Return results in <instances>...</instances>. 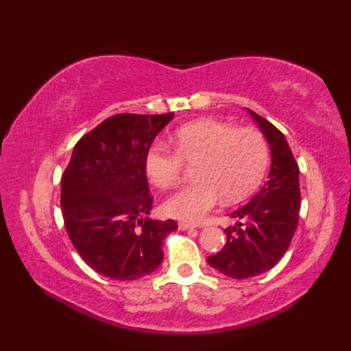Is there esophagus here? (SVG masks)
I'll return each instance as SVG.
<instances>
[{
    "mask_svg": "<svg viewBox=\"0 0 351 351\" xmlns=\"http://www.w3.org/2000/svg\"><path fill=\"white\" fill-rule=\"evenodd\" d=\"M178 228H180L181 230H187V229H195L196 226L191 225V223H187V221H180L178 223Z\"/></svg>",
    "mask_w": 351,
    "mask_h": 351,
    "instance_id": "esophagus-1",
    "label": "esophagus"
}]
</instances>
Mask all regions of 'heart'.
Returning <instances> with one entry per match:
<instances>
[{
  "label": "heart",
  "mask_w": 351,
  "mask_h": 351,
  "mask_svg": "<svg viewBox=\"0 0 351 351\" xmlns=\"http://www.w3.org/2000/svg\"><path fill=\"white\" fill-rule=\"evenodd\" d=\"M175 152L152 145L145 155V173L158 189L175 185L185 164L195 167L196 184L171 195L164 211L173 219L196 223L220 202H237L255 190L268 166V145L263 134L252 128L211 121L184 125L175 134Z\"/></svg>",
  "instance_id": "b5f03b06"
}]
</instances>
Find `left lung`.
I'll return each instance as SVG.
<instances>
[{
  "label": "left lung",
  "mask_w": 351,
  "mask_h": 351,
  "mask_svg": "<svg viewBox=\"0 0 351 351\" xmlns=\"http://www.w3.org/2000/svg\"><path fill=\"white\" fill-rule=\"evenodd\" d=\"M270 146L268 180L249 204L229 217L237 220L225 229L226 244L208 256V264L234 279L263 274L279 263L289 247L299 223V166L285 136L264 117L247 110Z\"/></svg>",
  "instance_id": "8db88e82"
}]
</instances>
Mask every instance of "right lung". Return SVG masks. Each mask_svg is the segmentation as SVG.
Masks as SVG:
<instances>
[{
	"mask_svg": "<svg viewBox=\"0 0 351 351\" xmlns=\"http://www.w3.org/2000/svg\"><path fill=\"white\" fill-rule=\"evenodd\" d=\"M175 113L116 114L73 147L62 178L68 235L96 273L114 280L151 274L162 263V241L173 220H151L154 199L145 155Z\"/></svg>",
	"mask_w": 351,
	"mask_h": 351,
	"instance_id": "1",
	"label": "right lung"
}]
</instances>
